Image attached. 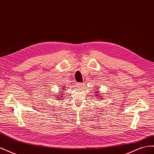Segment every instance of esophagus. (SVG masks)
<instances>
[{"label": "esophagus", "instance_id": "esophagus-1", "mask_svg": "<svg viewBox=\"0 0 154 154\" xmlns=\"http://www.w3.org/2000/svg\"><path fill=\"white\" fill-rule=\"evenodd\" d=\"M83 85V83H76V86L77 87H79L80 88V87H82Z\"/></svg>", "mask_w": 154, "mask_h": 154}]
</instances>
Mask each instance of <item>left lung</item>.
<instances>
[{"label": "left lung", "mask_w": 154, "mask_h": 154, "mask_svg": "<svg viewBox=\"0 0 154 154\" xmlns=\"http://www.w3.org/2000/svg\"><path fill=\"white\" fill-rule=\"evenodd\" d=\"M97 93H98V92H97V91H96V95H97V96H97V97H101L100 96H97V94H97ZM98 99H99V98H98ZM100 99H101V98H100Z\"/></svg>", "instance_id": "left-lung-1"}]
</instances>
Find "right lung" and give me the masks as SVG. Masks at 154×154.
Instances as JSON below:
<instances>
[{
  "instance_id": "right-lung-1",
  "label": "right lung",
  "mask_w": 154,
  "mask_h": 154,
  "mask_svg": "<svg viewBox=\"0 0 154 154\" xmlns=\"http://www.w3.org/2000/svg\"><path fill=\"white\" fill-rule=\"evenodd\" d=\"M65 88H66V87H65ZM63 89H66V88H63ZM60 94H61L60 95H62H62H63V93H61V92H60ZM58 100H60V99H58Z\"/></svg>"
}]
</instances>
